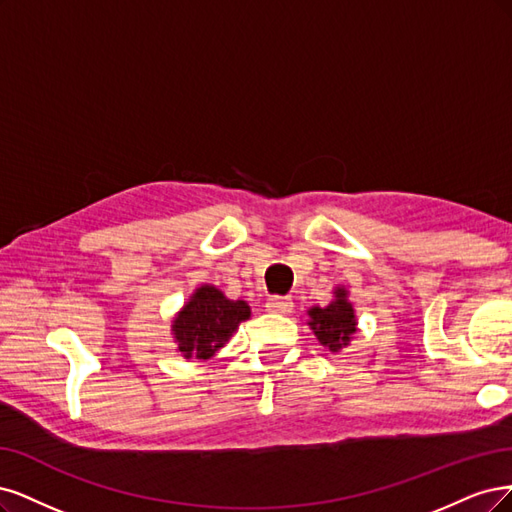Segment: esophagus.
Returning a JSON list of instances; mask_svg holds the SVG:
<instances>
[{
	"label": "esophagus",
	"mask_w": 512,
	"mask_h": 512,
	"mask_svg": "<svg viewBox=\"0 0 512 512\" xmlns=\"http://www.w3.org/2000/svg\"><path fill=\"white\" fill-rule=\"evenodd\" d=\"M266 308L270 312H280V315H285V312H291L293 302L291 298H283V295H272V298L266 302Z\"/></svg>",
	"instance_id": "1"
}]
</instances>
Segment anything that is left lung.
Here are the masks:
<instances>
[{
  "label": "left lung",
  "instance_id": "left-lung-1",
  "mask_svg": "<svg viewBox=\"0 0 512 512\" xmlns=\"http://www.w3.org/2000/svg\"><path fill=\"white\" fill-rule=\"evenodd\" d=\"M310 327L319 342L327 346L329 351H338L342 346L349 344L351 336L355 334V312L353 306L346 302V291L336 289V300L325 308H310Z\"/></svg>",
  "mask_w": 512,
  "mask_h": 512
}]
</instances>
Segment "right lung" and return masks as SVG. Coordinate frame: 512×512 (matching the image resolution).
Here are the masks:
<instances>
[{"mask_svg":"<svg viewBox=\"0 0 512 512\" xmlns=\"http://www.w3.org/2000/svg\"><path fill=\"white\" fill-rule=\"evenodd\" d=\"M249 317L251 308L246 302L227 300L219 289L208 285L200 287L174 319L178 351L187 359H208Z\"/></svg>","mask_w":512,"mask_h":512,"instance_id":"add662e5","label":"right lung"}]
</instances>
